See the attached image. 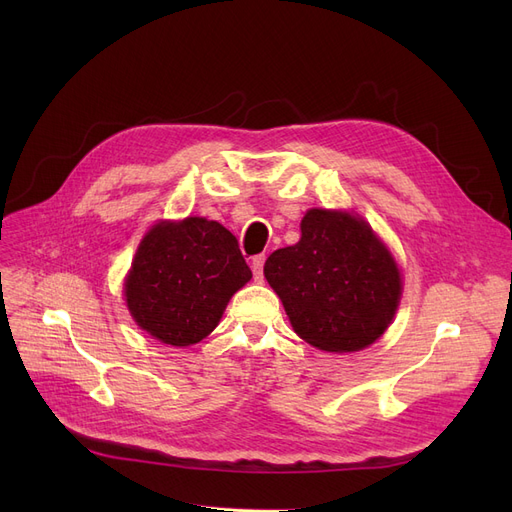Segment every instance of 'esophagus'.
I'll return each instance as SVG.
<instances>
[{"mask_svg":"<svg viewBox=\"0 0 512 512\" xmlns=\"http://www.w3.org/2000/svg\"><path fill=\"white\" fill-rule=\"evenodd\" d=\"M263 263H265V255H257V257H253V261H251V270H253L255 280H261V278H263Z\"/></svg>","mask_w":512,"mask_h":512,"instance_id":"esophagus-1","label":"esophagus"}]
</instances>
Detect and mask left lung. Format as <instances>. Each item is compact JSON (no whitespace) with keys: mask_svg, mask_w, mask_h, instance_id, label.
I'll list each match as a JSON object with an SVG mask.
<instances>
[{"mask_svg":"<svg viewBox=\"0 0 512 512\" xmlns=\"http://www.w3.org/2000/svg\"><path fill=\"white\" fill-rule=\"evenodd\" d=\"M263 274L303 340L353 353L378 340L400 301V272L380 238L351 213L309 209L297 245L274 251Z\"/></svg>","mask_w":512,"mask_h":512,"instance_id":"obj_1","label":"left lung"}]
</instances>
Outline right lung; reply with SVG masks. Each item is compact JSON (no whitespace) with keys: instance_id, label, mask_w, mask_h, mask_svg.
<instances>
[{"instance_id":"1","label":"right lung","mask_w":512,"mask_h":512,"mask_svg":"<svg viewBox=\"0 0 512 512\" xmlns=\"http://www.w3.org/2000/svg\"><path fill=\"white\" fill-rule=\"evenodd\" d=\"M253 278L236 236L218 222H159L143 238L126 278L137 324L172 346L203 340L232 294Z\"/></svg>"}]
</instances>
